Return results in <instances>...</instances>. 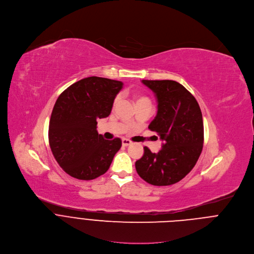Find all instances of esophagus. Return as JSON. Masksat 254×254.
Segmentation results:
<instances>
[{"instance_id":"34e87169","label":"esophagus","mask_w":254,"mask_h":254,"mask_svg":"<svg viewBox=\"0 0 254 254\" xmlns=\"http://www.w3.org/2000/svg\"><path fill=\"white\" fill-rule=\"evenodd\" d=\"M122 143H123V145H124V146H128V145H130L132 142H131L130 140L127 139V138H123V140H122Z\"/></svg>"}]
</instances>
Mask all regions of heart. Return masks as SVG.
<instances>
[{
    "mask_svg": "<svg viewBox=\"0 0 254 254\" xmlns=\"http://www.w3.org/2000/svg\"><path fill=\"white\" fill-rule=\"evenodd\" d=\"M120 99H121L120 96H117L115 98V100H114V105H117L119 103ZM134 100H135V104L136 105H138V104H151L150 99L148 97L144 96V95H136L134 97Z\"/></svg>",
    "mask_w": 254,
    "mask_h": 254,
    "instance_id": "obj_1",
    "label": "heart"
}]
</instances>
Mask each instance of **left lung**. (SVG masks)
<instances>
[{
  "label": "left lung",
  "mask_w": 254,
  "mask_h": 254,
  "mask_svg": "<svg viewBox=\"0 0 254 254\" xmlns=\"http://www.w3.org/2000/svg\"><path fill=\"white\" fill-rule=\"evenodd\" d=\"M157 99V115L148 126L163 141L162 148L144 153L135 162L137 174L154 186L182 180L196 165L203 149L204 124L195 97L172 80H142Z\"/></svg>",
  "instance_id": "1"
}]
</instances>
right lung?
Returning <instances> with one entry per match:
<instances>
[{"instance_id": "right-lung-1", "label": "right lung", "mask_w": 254, "mask_h": 254, "mask_svg": "<svg viewBox=\"0 0 254 254\" xmlns=\"http://www.w3.org/2000/svg\"><path fill=\"white\" fill-rule=\"evenodd\" d=\"M123 82L84 78L58 97L49 122L48 139L59 166L79 180L105 174L122 146L121 138L107 140L97 131V120L107 118Z\"/></svg>"}]
</instances>
